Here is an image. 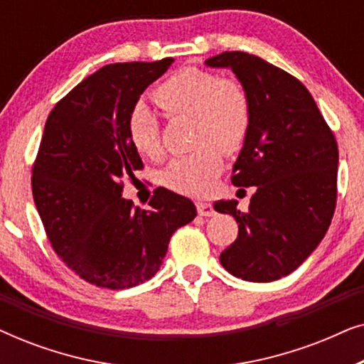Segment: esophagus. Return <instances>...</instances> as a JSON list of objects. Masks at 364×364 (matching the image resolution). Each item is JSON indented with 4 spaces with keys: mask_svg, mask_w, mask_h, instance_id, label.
I'll list each match as a JSON object with an SVG mask.
<instances>
[{
    "mask_svg": "<svg viewBox=\"0 0 364 364\" xmlns=\"http://www.w3.org/2000/svg\"><path fill=\"white\" fill-rule=\"evenodd\" d=\"M196 205H197L198 215H202V217H210V215H213V213H215V210H213V207H212V203H208L205 200H198Z\"/></svg>",
    "mask_w": 364,
    "mask_h": 364,
    "instance_id": "obj_1",
    "label": "esophagus"
}]
</instances>
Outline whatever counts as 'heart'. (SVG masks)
<instances>
[{"instance_id":"1","label":"heart","mask_w":364,"mask_h":364,"mask_svg":"<svg viewBox=\"0 0 364 364\" xmlns=\"http://www.w3.org/2000/svg\"><path fill=\"white\" fill-rule=\"evenodd\" d=\"M154 101L167 117H192L196 151L177 157L164 172V182L186 196H207L223 167L222 151L235 154L245 146L252 126V102L237 79L197 66L177 69L157 84ZM127 134L144 156L161 157V121L146 102L134 104Z\"/></svg>"}]
</instances>
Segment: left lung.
<instances>
[{
	"label": "left lung",
	"instance_id": "1",
	"mask_svg": "<svg viewBox=\"0 0 364 364\" xmlns=\"http://www.w3.org/2000/svg\"><path fill=\"white\" fill-rule=\"evenodd\" d=\"M205 64L230 68L252 102L250 134L232 183L255 186V193L247 212L235 200L213 203L238 223V237L220 253V263L242 280H278L310 257L331 223L338 196L335 134L310 91L265 59L225 51Z\"/></svg>",
	"mask_w": 364,
	"mask_h": 364
}]
</instances>
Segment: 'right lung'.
Masks as SVG:
<instances>
[{"label": "right lung", "instance_id": "right-lung-1", "mask_svg": "<svg viewBox=\"0 0 364 364\" xmlns=\"http://www.w3.org/2000/svg\"><path fill=\"white\" fill-rule=\"evenodd\" d=\"M173 58L107 64L49 112L33 164V198L58 257L96 287L124 290L156 275L178 227L196 205L159 187L149 210L122 198L124 177L144 164L127 116Z\"/></svg>", "mask_w": 364, "mask_h": 364}]
</instances>
